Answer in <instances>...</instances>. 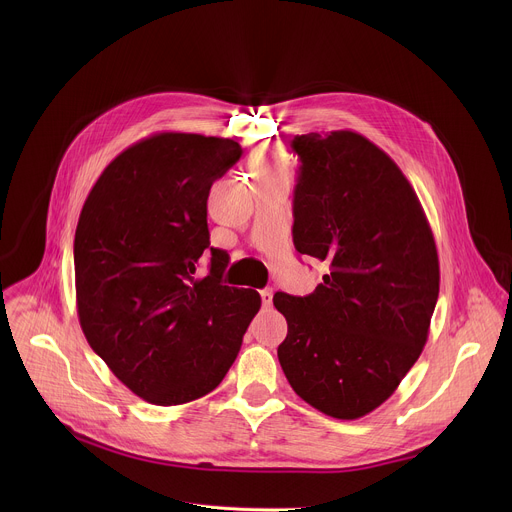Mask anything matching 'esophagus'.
Instances as JSON below:
<instances>
[{"mask_svg": "<svg viewBox=\"0 0 512 512\" xmlns=\"http://www.w3.org/2000/svg\"><path fill=\"white\" fill-rule=\"evenodd\" d=\"M259 294H261V302H263V306H265V308H267V306H271V302H273V291L267 287V289H261Z\"/></svg>", "mask_w": 512, "mask_h": 512, "instance_id": "obj_1", "label": "esophagus"}]
</instances>
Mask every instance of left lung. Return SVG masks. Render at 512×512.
Instances as JSON below:
<instances>
[{
    "label": "left lung",
    "mask_w": 512,
    "mask_h": 512,
    "mask_svg": "<svg viewBox=\"0 0 512 512\" xmlns=\"http://www.w3.org/2000/svg\"><path fill=\"white\" fill-rule=\"evenodd\" d=\"M294 245L330 265L314 294L277 291L279 364L306 403L336 419L383 405L419 358L440 294V259L399 166L356 131L296 135Z\"/></svg>",
    "instance_id": "8db88e82"
}]
</instances>
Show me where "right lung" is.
<instances>
[{"label": "right lung", "instance_id": "1", "mask_svg": "<svg viewBox=\"0 0 512 512\" xmlns=\"http://www.w3.org/2000/svg\"><path fill=\"white\" fill-rule=\"evenodd\" d=\"M243 150L235 139L162 131L123 150L91 188L75 233L79 322L111 373L170 407L214 391L261 308L223 285L229 255L210 247L206 200ZM211 249V271L195 275Z\"/></svg>", "mask_w": 512, "mask_h": 512}]
</instances>
